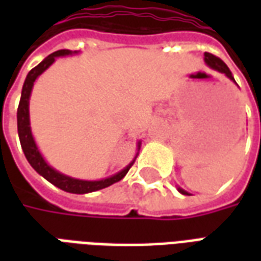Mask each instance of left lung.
Segmentation results:
<instances>
[{
    "label": "left lung",
    "mask_w": 261,
    "mask_h": 261,
    "mask_svg": "<svg viewBox=\"0 0 261 261\" xmlns=\"http://www.w3.org/2000/svg\"><path fill=\"white\" fill-rule=\"evenodd\" d=\"M204 61H205V64H207L208 67H211V68L215 69V71H218L221 74H225L230 81H233L236 84L235 78L232 76V72H230L229 68L226 67V64H225L222 60L218 59V57H215V56L211 53H204ZM177 192L181 193V194H185V196H189V193H187L186 190H183L181 187H177Z\"/></svg>",
    "instance_id": "1"
}]
</instances>
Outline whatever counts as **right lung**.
Here are the masks:
<instances>
[{"instance_id": "obj_1", "label": "right lung", "mask_w": 261, "mask_h": 261, "mask_svg": "<svg viewBox=\"0 0 261 261\" xmlns=\"http://www.w3.org/2000/svg\"><path fill=\"white\" fill-rule=\"evenodd\" d=\"M78 54V51H71V50H59L54 51L48 57L43 60L40 64H37L33 69L29 71V74L26 75V80L23 82V88H22V95H20V102L18 106V134H19V141L23 149L28 162L31 164L33 169L36 170L37 173L43 176L46 180H48L51 185L56 187H59L61 190H64L67 193H74V194H86V193L96 192V190H102L105 187L112 186L116 181L121 180L127 172L130 170L133 164L136 162L138 151L141 148V141L137 142V153L134 159L131 161L130 164L125 166L124 169H121L117 172L116 175H112L106 177V179H100V180H82V179H75L71 176H67L64 173H61L59 170H56L51 168L50 165L46 162V159L43 158V155L39 151V148L36 145V141L33 138L31 128V116H29V100H31V93L33 89V84L35 81L40 76V75L46 71V69L53 64L57 57H65V56H74Z\"/></svg>"}]
</instances>
